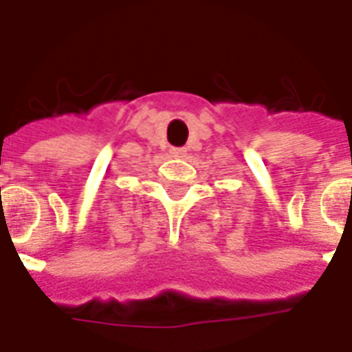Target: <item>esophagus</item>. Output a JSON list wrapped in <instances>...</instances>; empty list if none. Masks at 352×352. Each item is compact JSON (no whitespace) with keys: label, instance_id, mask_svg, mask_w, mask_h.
<instances>
[{"label":"esophagus","instance_id":"esophagus-1","mask_svg":"<svg viewBox=\"0 0 352 352\" xmlns=\"http://www.w3.org/2000/svg\"><path fill=\"white\" fill-rule=\"evenodd\" d=\"M171 155H173V157H182V155H184V149H182V147H173V149H171Z\"/></svg>","mask_w":352,"mask_h":352}]
</instances>
